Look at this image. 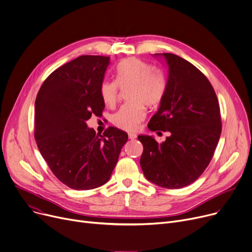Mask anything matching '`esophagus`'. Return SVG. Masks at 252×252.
Segmentation results:
<instances>
[{
	"label": "esophagus",
	"instance_id": "obj_1",
	"mask_svg": "<svg viewBox=\"0 0 252 252\" xmlns=\"http://www.w3.org/2000/svg\"><path fill=\"white\" fill-rule=\"evenodd\" d=\"M128 137H129V139L133 140V139H135V138L137 137V135L135 134V133H129V134H128Z\"/></svg>",
	"mask_w": 252,
	"mask_h": 252
}]
</instances>
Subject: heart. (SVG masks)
Returning a JSON list of instances; mask_svg holds the SVG:
<instances>
[{"label":"heart","instance_id":"b5f03b06","mask_svg":"<svg viewBox=\"0 0 252 252\" xmlns=\"http://www.w3.org/2000/svg\"><path fill=\"white\" fill-rule=\"evenodd\" d=\"M119 85L128 91V100L113 116V123L125 131H136L146 116L147 107L158 105L165 93L163 76L153 72L151 65L145 62L130 57L122 61L116 68V82L105 81L101 86V95L104 103L113 107L119 98Z\"/></svg>","mask_w":252,"mask_h":252}]
</instances>
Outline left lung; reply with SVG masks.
Returning <instances> with one entry per match:
<instances>
[{
  "label": "left lung",
  "mask_w": 252,
  "mask_h": 252,
  "mask_svg": "<svg viewBox=\"0 0 252 252\" xmlns=\"http://www.w3.org/2000/svg\"><path fill=\"white\" fill-rule=\"evenodd\" d=\"M154 56L163 59L168 75L148 128L167 131L169 136L158 143L149 135H139L140 165L149 182L181 189L195 182L213 158L222 129L220 107L214 89L195 65L172 53Z\"/></svg>",
  "instance_id": "left-lung-1"
}]
</instances>
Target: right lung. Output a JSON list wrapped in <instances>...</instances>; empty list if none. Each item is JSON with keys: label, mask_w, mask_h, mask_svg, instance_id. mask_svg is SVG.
<instances>
[{"label": "right lung", "mask_w": 252, "mask_h": 252, "mask_svg": "<svg viewBox=\"0 0 252 252\" xmlns=\"http://www.w3.org/2000/svg\"><path fill=\"white\" fill-rule=\"evenodd\" d=\"M110 57L82 55L55 69L35 101L34 136L53 175L73 189L105 185L128 134L109 127L95 134L87 121L102 114L101 86Z\"/></svg>", "instance_id": "right-lung-1"}]
</instances>
